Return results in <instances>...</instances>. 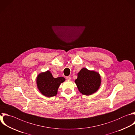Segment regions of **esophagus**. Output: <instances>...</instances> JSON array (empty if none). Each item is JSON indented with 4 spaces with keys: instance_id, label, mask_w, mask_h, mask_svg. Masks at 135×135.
<instances>
[{
    "instance_id": "34e87169",
    "label": "esophagus",
    "mask_w": 135,
    "mask_h": 135,
    "mask_svg": "<svg viewBox=\"0 0 135 135\" xmlns=\"http://www.w3.org/2000/svg\"><path fill=\"white\" fill-rule=\"evenodd\" d=\"M66 79L67 80H71V77L70 76H67V77H66Z\"/></svg>"
}]
</instances>
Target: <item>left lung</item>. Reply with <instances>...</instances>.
<instances>
[{
  "label": "left lung",
  "mask_w": 135,
  "mask_h": 135,
  "mask_svg": "<svg viewBox=\"0 0 135 135\" xmlns=\"http://www.w3.org/2000/svg\"><path fill=\"white\" fill-rule=\"evenodd\" d=\"M77 74L78 78L74 82L81 93L90 95L98 90L101 83L99 73L83 68Z\"/></svg>",
  "instance_id": "obj_1"
}]
</instances>
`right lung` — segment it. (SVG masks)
Returning a JSON list of instances; mask_svg holds the SVG:
<instances>
[{"instance_id": "obj_1", "label": "right lung", "mask_w": 135, "mask_h": 135, "mask_svg": "<svg viewBox=\"0 0 135 135\" xmlns=\"http://www.w3.org/2000/svg\"><path fill=\"white\" fill-rule=\"evenodd\" d=\"M65 81V79L63 77L54 78L49 70L39 73L36 77L38 91L44 96L48 98L55 96L61 83Z\"/></svg>"}]
</instances>
